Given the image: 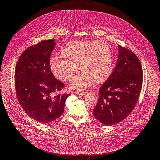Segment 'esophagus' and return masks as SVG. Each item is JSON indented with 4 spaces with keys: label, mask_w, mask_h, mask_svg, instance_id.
Returning a JSON list of instances; mask_svg holds the SVG:
<instances>
[{
    "label": "esophagus",
    "mask_w": 160,
    "mask_h": 160,
    "mask_svg": "<svg viewBox=\"0 0 160 160\" xmlns=\"http://www.w3.org/2000/svg\"><path fill=\"white\" fill-rule=\"evenodd\" d=\"M88 93V92H76V94L79 95H84Z\"/></svg>",
    "instance_id": "obj_1"
}]
</instances>
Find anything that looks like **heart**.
I'll use <instances>...</instances> for the list:
<instances>
[{"instance_id": "heart-1", "label": "heart", "mask_w": 160, "mask_h": 160, "mask_svg": "<svg viewBox=\"0 0 160 160\" xmlns=\"http://www.w3.org/2000/svg\"><path fill=\"white\" fill-rule=\"evenodd\" d=\"M50 66L54 75L64 82L71 78L79 66L81 70L72 78L71 87L84 89L93 79L101 82L109 77L113 68L112 53L104 42L76 41L64 47L61 55H53Z\"/></svg>"}]
</instances>
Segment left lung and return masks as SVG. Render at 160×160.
Wrapping results in <instances>:
<instances>
[{
    "instance_id": "1",
    "label": "left lung",
    "mask_w": 160,
    "mask_h": 160,
    "mask_svg": "<svg viewBox=\"0 0 160 160\" xmlns=\"http://www.w3.org/2000/svg\"><path fill=\"white\" fill-rule=\"evenodd\" d=\"M114 70L99 89L93 115L105 126L125 120L137 105L142 86V68L137 55L119 46Z\"/></svg>"
}]
</instances>
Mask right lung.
<instances>
[{
    "mask_svg": "<svg viewBox=\"0 0 160 160\" xmlns=\"http://www.w3.org/2000/svg\"><path fill=\"white\" fill-rule=\"evenodd\" d=\"M54 39L41 41L29 47L20 55L15 68V89L18 100L31 118L49 123L64 112L70 94H55L65 84L53 74L50 59Z\"/></svg>",
    "mask_w": 160,
    "mask_h": 160,
    "instance_id": "1",
    "label": "right lung"
}]
</instances>
